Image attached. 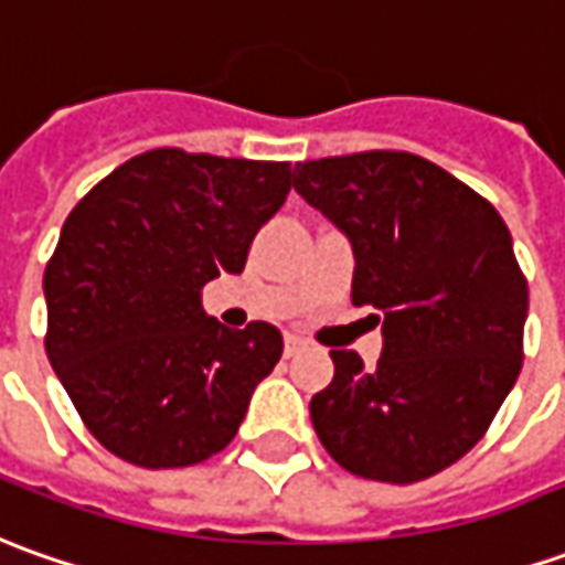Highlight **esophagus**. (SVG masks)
I'll return each mask as SVG.
<instances>
[{"label": "esophagus", "mask_w": 565, "mask_h": 565, "mask_svg": "<svg viewBox=\"0 0 565 565\" xmlns=\"http://www.w3.org/2000/svg\"><path fill=\"white\" fill-rule=\"evenodd\" d=\"M299 349H306V340L297 337V333H284V355H287V359H294Z\"/></svg>", "instance_id": "obj_1"}]
</instances>
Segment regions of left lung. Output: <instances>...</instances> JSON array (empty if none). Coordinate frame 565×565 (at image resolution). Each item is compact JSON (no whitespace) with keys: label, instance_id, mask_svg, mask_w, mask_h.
<instances>
[{"label":"left lung","instance_id":"1","mask_svg":"<svg viewBox=\"0 0 565 565\" xmlns=\"http://www.w3.org/2000/svg\"><path fill=\"white\" fill-rule=\"evenodd\" d=\"M294 188L347 234L352 302L383 328L377 367L331 349L309 414L343 470L408 486L451 467L494 420L523 367L529 287L504 218L408 151L306 160Z\"/></svg>","mask_w":565,"mask_h":565}]
</instances>
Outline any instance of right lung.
<instances>
[{
  "instance_id": "obj_1",
  "label": "right lung",
  "mask_w": 565,
  "mask_h": 565,
  "mask_svg": "<svg viewBox=\"0 0 565 565\" xmlns=\"http://www.w3.org/2000/svg\"><path fill=\"white\" fill-rule=\"evenodd\" d=\"M290 163L157 148L71 210L45 266V352L89 433L145 470L191 467L232 443L281 331H228L203 284L241 275L281 210Z\"/></svg>"
}]
</instances>
